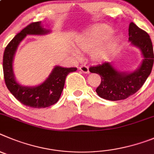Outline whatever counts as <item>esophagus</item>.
Masks as SVG:
<instances>
[{"instance_id":"esophagus-1","label":"esophagus","mask_w":154,"mask_h":154,"mask_svg":"<svg viewBox=\"0 0 154 154\" xmlns=\"http://www.w3.org/2000/svg\"><path fill=\"white\" fill-rule=\"evenodd\" d=\"M79 69H80L83 73H84V74H88V73H89V68H88V67L86 66V65H82L81 67H79Z\"/></svg>"}]
</instances>
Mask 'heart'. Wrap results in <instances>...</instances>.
<instances>
[{
  "label": "heart",
  "instance_id": "obj_1",
  "mask_svg": "<svg viewBox=\"0 0 154 154\" xmlns=\"http://www.w3.org/2000/svg\"><path fill=\"white\" fill-rule=\"evenodd\" d=\"M113 29L106 24H97L76 38V46L82 51H91L94 60H105L110 56L117 44V37H111ZM73 55L78 58L79 51L73 50Z\"/></svg>",
  "mask_w": 154,
  "mask_h": 154
}]
</instances>
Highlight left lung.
Returning a JSON list of instances; mask_svg holds the SVG:
<instances>
[{
  "instance_id": "1",
  "label": "left lung",
  "mask_w": 154,
  "mask_h": 154,
  "mask_svg": "<svg viewBox=\"0 0 154 154\" xmlns=\"http://www.w3.org/2000/svg\"><path fill=\"white\" fill-rule=\"evenodd\" d=\"M129 41L140 50L143 59L140 67L133 72H120L113 63L103 62L90 67V72L100 76L101 83L97 88L98 96L115 101L124 100L137 92L151 73L154 55L153 44L149 34L131 22L129 25Z\"/></svg>"
}]
</instances>
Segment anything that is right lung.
<instances>
[{
	"instance_id": "obj_1",
	"label": "right lung",
	"mask_w": 154,
	"mask_h": 154,
	"mask_svg": "<svg viewBox=\"0 0 154 154\" xmlns=\"http://www.w3.org/2000/svg\"><path fill=\"white\" fill-rule=\"evenodd\" d=\"M50 32L51 30L43 27L41 21L30 23L14 37L4 52L3 70L7 87L17 100L30 107L45 108L56 103L60 97L67 76L77 70V67L55 66L46 80L35 87L23 86L17 81L14 74L13 60L20 43L29 34L44 35Z\"/></svg>"
}]
</instances>
